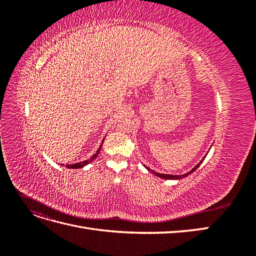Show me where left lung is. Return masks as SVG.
<instances>
[{
  "label": "left lung",
  "mask_w": 256,
  "mask_h": 256,
  "mask_svg": "<svg viewBox=\"0 0 256 256\" xmlns=\"http://www.w3.org/2000/svg\"><path fill=\"white\" fill-rule=\"evenodd\" d=\"M203 160H204V158H203ZM203 160L202 161H200L198 164V166H196L194 168H193L190 172H188V173H186V174H184V175H168V174H159V173H157V172H154V171H152V170H150L146 166V168L148 170V171H150L152 174H154L156 176H158V177H161V178H164V180H180V178H184V177H186V176H188V175H190L191 173H193L196 171V170L200 166V164H202L203 162Z\"/></svg>",
  "instance_id": "left-lung-1"
}]
</instances>
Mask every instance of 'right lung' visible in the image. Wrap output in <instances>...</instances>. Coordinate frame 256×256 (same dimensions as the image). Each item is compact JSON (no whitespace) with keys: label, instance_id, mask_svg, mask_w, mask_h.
<instances>
[{"label":"right lung","instance_id":"1","mask_svg":"<svg viewBox=\"0 0 256 256\" xmlns=\"http://www.w3.org/2000/svg\"><path fill=\"white\" fill-rule=\"evenodd\" d=\"M102 143H104V141H102ZM102 143L100 144V146H99V148H98V150L96 152V154H92V156L90 157V159H88V160H84V161H82V162H78V164H67L66 166L67 168H83L84 166H86V164H88L90 161H92L94 160L96 157H97V154H99V152H100V150H102Z\"/></svg>","mask_w":256,"mask_h":256}]
</instances>
